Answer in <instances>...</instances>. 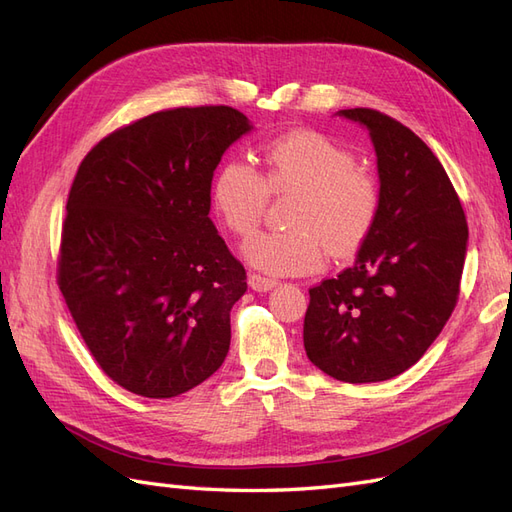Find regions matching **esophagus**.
Listing matches in <instances>:
<instances>
[{"mask_svg": "<svg viewBox=\"0 0 512 512\" xmlns=\"http://www.w3.org/2000/svg\"><path fill=\"white\" fill-rule=\"evenodd\" d=\"M247 284H250V288L256 290V292H267L277 282L273 280V277H265V275H260V273H250V275H247Z\"/></svg>", "mask_w": 512, "mask_h": 512, "instance_id": "esophagus-1", "label": "esophagus"}]
</instances>
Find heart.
<instances>
[{"label": "heart", "mask_w": 512, "mask_h": 512, "mask_svg": "<svg viewBox=\"0 0 512 512\" xmlns=\"http://www.w3.org/2000/svg\"><path fill=\"white\" fill-rule=\"evenodd\" d=\"M294 196L284 232H262L245 243L254 267L273 275H299L324 258H350L361 250L380 213V183L354 153L316 130L273 138L262 151V173L228 158L213 177L211 203L232 235L245 239L260 226L269 198Z\"/></svg>", "instance_id": "1"}]
</instances>
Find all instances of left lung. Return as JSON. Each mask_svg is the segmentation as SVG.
I'll return each mask as SVG.
<instances>
[{
  "label": "left lung",
  "mask_w": 512,
  "mask_h": 512,
  "mask_svg": "<svg viewBox=\"0 0 512 512\" xmlns=\"http://www.w3.org/2000/svg\"><path fill=\"white\" fill-rule=\"evenodd\" d=\"M378 156L380 213L356 262L309 288L303 346L335 380L404 374L440 335L459 299L468 222L433 151L376 108H346Z\"/></svg>",
  "instance_id": "obj_1"
}]
</instances>
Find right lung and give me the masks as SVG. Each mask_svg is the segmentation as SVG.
Wrapping results in <instances>:
<instances>
[{"label": "right lung", "instance_id": "1", "mask_svg": "<svg viewBox=\"0 0 512 512\" xmlns=\"http://www.w3.org/2000/svg\"><path fill=\"white\" fill-rule=\"evenodd\" d=\"M250 130L232 106H179L104 136L68 194L57 286L104 374L151 399L205 382L230 346L241 262L209 220L211 179Z\"/></svg>", "mask_w": 512, "mask_h": 512}]
</instances>
